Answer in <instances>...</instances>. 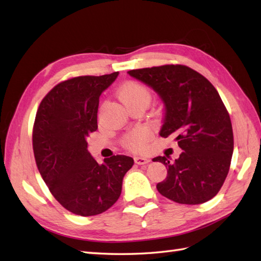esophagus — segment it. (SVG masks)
Masks as SVG:
<instances>
[{
    "label": "esophagus",
    "mask_w": 261,
    "mask_h": 261,
    "mask_svg": "<svg viewBox=\"0 0 261 261\" xmlns=\"http://www.w3.org/2000/svg\"><path fill=\"white\" fill-rule=\"evenodd\" d=\"M135 162L138 165H146V164H148L149 162H150V159L146 158V157H136L135 158Z\"/></svg>",
    "instance_id": "1"
}]
</instances>
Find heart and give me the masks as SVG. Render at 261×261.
<instances>
[{
  "instance_id": "heart-1",
  "label": "heart",
  "mask_w": 261,
  "mask_h": 261,
  "mask_svg": "<svg viewBox=\"0 0 261 261\" xmlns=\"http://www.w3.org/2000/svg\"><path fill=\"white\" fill-rule=\"evenodd\" d=\"M119 97L125 107H130L137 103L149 104L151 99V93L141 84L138 83H126L120 88ZM152 139V134L150 130L141 127L127 135L124 138V146L131 150H142L148 145V142Z\"/></svg>"
}]
</instances>
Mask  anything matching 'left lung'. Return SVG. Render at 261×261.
<instances>
[{
	"label": "left lung",
	"mask_w": 261,
	"mask_h": 261,
	"mask_svg": "<svg viewBox=\"0 0 261 261\" xmlns=\"http://www.w3.org/2000/svg\"><path fill=\"white\" fill-rule=\"evenodd\" d=\"M127 74L151 87L165 105L159 135L176 136L181 149L153 158L167 168L157 184L163 196L179 204H202L213 198L228 176L233 153L230 115L218 91L203 75L184 65L132 69Z\"/></svg>",
	"instance_id": "obj_1"
}]
</instances>
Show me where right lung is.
<instances>
[{"instance_id": "right-lung-1", "label": "right lung", "mask_w": 261, "mask_h": 261, "mask_svg": "<svg viewBox=\"0 0 261 261\" xmlns=\"http://www.w3.org/2000/svg\"><path fill=\"white\" fill-rule=\"evenodd\" d=\"M118 75L114 71L59 83L37 111L32 146L39 173L54 197L76 215H97L112 206L135 163L116 154L98 164L87 150V138L97 129L99 96Z\"/></svg>"}]
</instances>
